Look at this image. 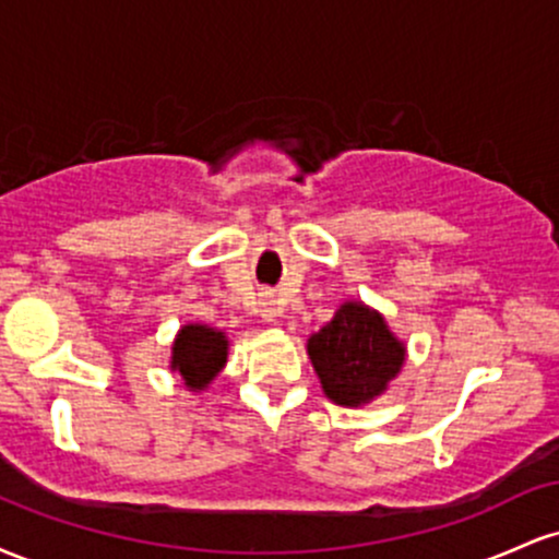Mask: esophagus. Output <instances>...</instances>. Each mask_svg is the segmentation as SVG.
<instances>
[{"instance_id": "1", "label": "esophagus", "mask_w": 559, "mask_h": 559, "mask_svg": "<svg viewBox=\"0 0 559 559\" xmlns=\"http://www.w3.org/2000/svg\"><path fill=\"white\" fill-rule=\"evenodd\" d=\"M260 316L265 318L267 323H275V320H278V316H281L278 299H275L271 292L262 294V299H260Z\"/></svg>"}]
</instances>
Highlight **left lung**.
Listing matches in <instances>:
<instances>
[{
  "mask_svg": "<svg viewBox=\"0 0 559 559\" xmlns=\"http://www.w3.org/2000/svg\"><path fill=\"white\" fill-rule=\"evenodd\" d=\"M307 355L331 402L360 407L381 396L400 373L404 344L381 312L362 301H344L331 323L307 338Z\"/></svg>",
  "mask_w": 559,
  "mask_h": 559,
  "instance_id": "obj_1",
  "label": "left lung"
}]
</instances>
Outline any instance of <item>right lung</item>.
<instances>
[{
    "label": "right lung",
    "mask_w": 559,
    "mask_h": 559,
    "mask_svg": "<svg viewBox=\"0 0 559 559\" xmlns=\"http://www.w3.org/2000/svg\"><path fill=\"white\" fill-rule=\"evenodd\" d=\"M228 360V338L226 333L210 329L202 323H189L178 331L173 342L170 368L181 373L186 386L191 391L207 389L210 381L221 373Z\"/></svg>",
    "instance_id": "1"
}]
</instances>
